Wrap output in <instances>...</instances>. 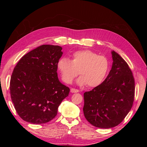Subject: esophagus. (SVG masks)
<instances>
[{
	"mask_svg": "<svg viewBox=\"0 0 147 147\" xmlns=\"http://www.w3.org/2000/svg\"><path fill=\"white\" fill-rule=\"evenodd\" d=\"M70 92L72 93H75V92H78L79 91L77 89H75V88H71L70 89Z\"/></svg>",
	"mask_w": 147,
	"mask_h": 147,
	"instance_id": "esophagus-1",
	"label": "esophagus"
}]
</instances>
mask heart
<instances>
[{"label": "heart", "mask_w": 147, "mask_h": 147, "mask_svg": "<svg viewBox=\"0 0 147 147\" xmlns=\"http://www.w3.org/2000/svg\"><path fill=\"white\" fill-rule=\"evenodd\" d=\"M72 57V61L66 57L61 58L57 64L65 83H72L78 74L81 75L77 80L79 85L88 84L90 88H95L103 82L109 69V62L105 56L83 50L74 52Z\"/></svg>", "instance_id": "heart-1"}]
</instances>
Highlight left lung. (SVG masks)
Returning a JSON list of instances; mask_svg holds the SVG:
<instances>
[{"instance_id":"1","label":"left lung","mask_w":147,"mask_h":147,"mask_svg":"<svg viewBox=\"0 0 147 147\" xmlns=\"http://www.w3.org/2000/svg\"><path fill=\"white\" fill-rule=\"evenodd\" d=\"M113 64L99 86L84 93L83 113L87 121L99 128L113 127L121 123L134 100L135 82L126 62L112 51Z\"/></svg>"}]
</instances>
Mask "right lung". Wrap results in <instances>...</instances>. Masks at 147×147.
<instances>
[{"mask_svg":"<svg viewBox=\"0 0 147 147\" xmlns=\"http://www.w3.org/2000/svg\"><path fill=\"white\" fill-rule=\"evenodd\" d=\"M57 45H43L24 55L13 69L11 99L19 116L32 124L50 121L70 89L57 77V64L63 55Z\"/></svg>","mask_w":147,"mask_h":147,"instance_id":"add662e5","label":"right lung"}]
</instances>
